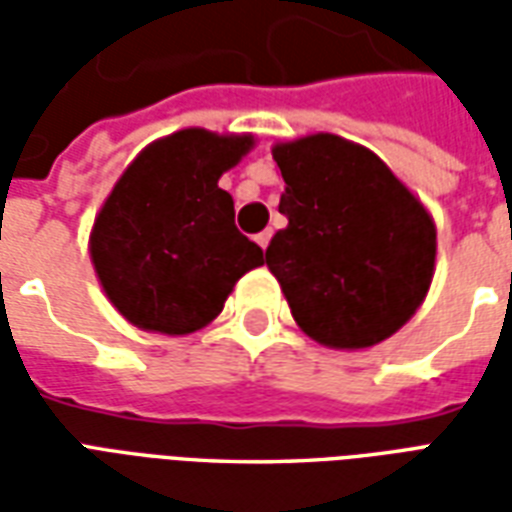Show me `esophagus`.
<instances>
[{"mask_svg":"<svg viewBox=\"0 0 512 512\" xmlns=\"http://www.w3.org/2000/svg\"><path fill=\"white\" fill-rule=\"evenodd\" d=\"M255 241H257V244H260V246H263V249H266L268 241H271V230H263V233H257V235H255Z\"/></svg>","mask_w":512,"mask_h":512,"instance_id":"1","label":"esophagus"}]
</instances>
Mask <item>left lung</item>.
Segmentation results:
<instances>
[{"mask_svg":"<svg viewBox=\"0 0 512 512\" xmlns=\"http://www.w3.org/2000/svg\"><path fill=\"white\" fill-rule=\"evenodd\" d=\"M288 227L266 249L290 312L329 348H370L417 312L433 279L436 227L384 161L315 134L274 147Z\"/></svg>","mask_w":512,"mask_h":512,"instance_id":"8db88e82","label":"left lung"}]
</instances>
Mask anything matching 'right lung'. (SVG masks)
<instances>
[{
  "instance_id": "right-lung-1",
  "label": "right lung",
  "mask_w": 512,
  "mask_h": 512,
  "mask_svg": "<svg viewBox=\"0 0 512 512\" xmlns=\"http://www.w3.org/2000/svg\"><path fill=\"white\" fill-rule=\"evenodd\" d=\"M252 136L186 128L145 147L98 213L90 238L95 274L128 321L161 334L211 323L263 249L235 227L219 189Z\"/></svg>"
}]
</instances>
